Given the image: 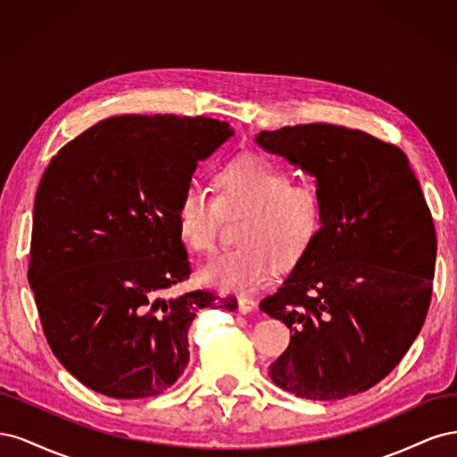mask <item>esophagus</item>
<instances>
[{
	"label": "esophagus",
	"mask_w": 457,
	"mask_h": 457,
	"mask_svg": "<svg viewBox=\"0 0 457 457\" xmlns=\"http://www.w3.org/2000/svg\"><path fill=\"white\" fill-rule=\"evenodd\" d=\"M257 309V301H253V299H250V297H240L238 299V311L242 312V314H250V312H253Z\"/></svg>",
	"instance_id": "1"
}]
</instances>
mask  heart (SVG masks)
Here are the masks:
<instances>
[{
    "instance_id": "1",
    "label": "heart",
    "mask_w": 457,
    "mask_h": 457,
    "mask_svg": "<svg viewBox=\"0 0 457 457\" xmlns=\"http://www.w3.org/2000/svg\"><path fill=\"white\" fill-rule=\"evenodd\" d=\"M217 196L188 185L175 207V223L190 250L207 253L217 244L220 213H244L232 250L217 253L200 269L204 284L247 294L274 269H294L320 240L326 204L312 185L262 156H240L215 173Z\"/></svg>"
}]
</instances>
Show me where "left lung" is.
Wrapping results in <instances>:
<instances>
[{
  "label": "left lung",
  "mask_w": 457,
  "mask_h": 457,
  "mask_svg": "<svg viewBox=\"0 0 457 457\" xmlns=\"http://www.w3.org/2000/svg\"><path fill=\"white\" fill-rule=\"evenodd\" d=\"M259 146L316 177L326 225L261 311L292 341L270 379L311 400L368 391L403 361L433 297L436 234L406 154L361 129L303 123Z\"/></svg>",
  "instance_id": "left-lung-1"
}]
</instances>
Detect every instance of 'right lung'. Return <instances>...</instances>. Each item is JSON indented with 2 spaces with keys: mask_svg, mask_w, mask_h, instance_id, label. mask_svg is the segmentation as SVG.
Returning <instances> with one entry per match:
<instances>
[{
  "mask_svg": "<svg viewBox=\"0 0 457 457\" xmlns=\"http://www.w3.org/2000/svg\"><path fill=\"white\" fill-rule=\"evenodd\" d=\"M232 129L213 118L114 116L64 145L34 202L29 282L59 362L112 398L158 396L188 364L200 309L237 311V297L185 282L190 261L175 207L198 160Z\"/></svg>",
  "mask_w": 457,
  "mask_h": 457,
  "instance_id": "add662e5",
  "label": "right lung"
}]
</instances>
